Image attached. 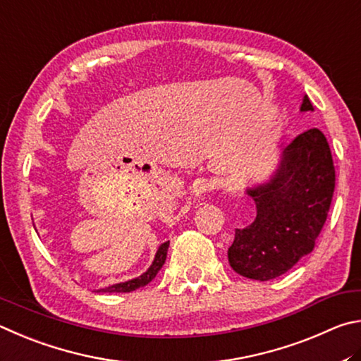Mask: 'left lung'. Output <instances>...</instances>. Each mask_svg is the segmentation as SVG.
<instances>
[{"label": "left lung", "mask_w": 361, "mask_h": 361, "mask_svg": "<svg viewBox=\"0 0 361 361\" xmlns=\"http://www.w3.org/2000/svg\"><path fill=\"white\" fill-rule=\"evenodd\" d=\"M301 111H314L302 98ZM336 173L324 133L311 128L282 152L268 184L249 188L255 201L254 224L235 231L230 267L247 279L269 281L286 274L314 250L330 211Z\"/></svg>", "instance_id": "obj_1"}]
</instances>
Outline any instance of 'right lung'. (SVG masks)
Here are the masks:
<instances>
[{
  "mask_svg": "<svg viewBox=\"0 0 361 361\" xmlns=\"http://www.w3.org/2000/svg\"><path fill=\"white\" fill-rule=\"evenodd\" d=\"M169 247V243H163L160 247L157 250V255H155V260L152 263V267L145 271L142 276L136 277V279L128 281V282H122V283H116V286H111V287H106V288H101L98 292H106V293H128L133 292V290H137L141 287H145L149 282H152V279L158 274V271L163 268L164 260H166V252Z\"/></svg>",
  "mask_w": 361,
  "mask_h": 361,
  "instance_id": "obj_1",
  "label": "right lung"
}]
</instances>
